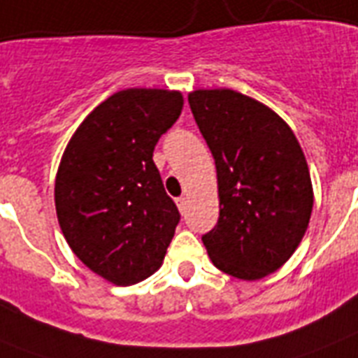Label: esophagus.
Instances as JSON below:
<instances>
[{
  "label": "esophagus",
  "instance_id": "1",
  "mask_svg": "<svg viewBox=\"0 0 358 358\" xmlns=\"http://www.w3.org/2000/svg\"><path fill=\"white\" fill-rule=\"evenodd\" d=\"M176 206H178L180 212H185V208H187V196H180V199H176Z\"/></svg>",
  "mask_w": 358,
  "mask_h": 358
}]
</instances>
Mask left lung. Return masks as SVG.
Here are the masks:
<instances>
[{"instance_id":"obj_1","label":"left lung","mask_w":358,"mask_h":358,"mask_svg":"<svg viewBox=\"0 0 358 358\" xmlns=\"http://www.w3.org/2000/svg\"><path fill=\"white\" fill-rule=\"evenodd\" d=\"M189 108L217 169L219 221L202 236L213 266L241 280L282 267L314 206L299 141L271 108L232 89H196Z\"/></svg>"}]
</instances>
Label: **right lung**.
<instances>
[{
    "instance_id": "obj_1",
    "label": "right lung",
    "mask_w": 358,
    "mask_h": 358,
    "mask_svg": "<svg viewBox=\"0 0 358 358\" xmlns=\"http://www.w3.org/2000/svg\"><path fill=\"white\" fill-rule=\"evenodd\" d=\"M182 108L180 91L124 89L87 115L63 152L59 227L72 252L115 286L154 275L180 221L152 154Z\"/></svg>"
}]
</instances>
